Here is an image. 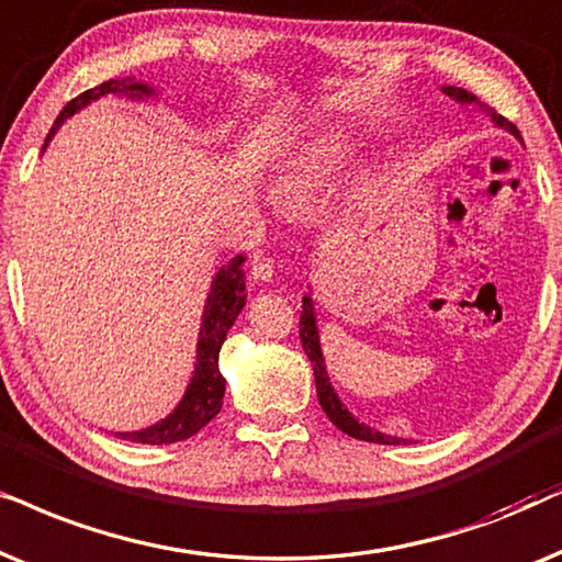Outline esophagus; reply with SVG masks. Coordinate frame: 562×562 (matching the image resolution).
<instances>
[{
  "label": "esophagus",
  "instance_id": "esophagus-1",
  "mask_svg": "<svg viewBox=\"0 0 562 562\" xmlns=\"http://www.w3.org/2000/svg\"><path fill=\"white\" fill-rule=\"evenodd\" d=\"M251 277L257 282H272L274 277V259L267 254H257L251 261Z\"/></svg>",
  "mask_w": 562,
  "mask_h": 562
}]
</instances>
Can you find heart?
<instances>
[{"mask_svg": "<svg viewBox=\"0 0 562 562\" xmlns=\"http://www.w3.org/2000/svg\"><path fill=\"white\" fill-rule=\"evenodd\" d=\"M344 161V148L336 140H324L305 159L297 164L295 171H290L282 182V190L290 194H305L313 192L331 177V171L339 169Z\"/></svg>", "mask_w": 562, "mask_h": 562, "instance_id": "obj_1", "label": "heart"}]
</instances>
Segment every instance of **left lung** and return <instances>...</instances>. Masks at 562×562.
<instances>
[{"label": "left lung", "instance_id": "obj_1", "mask_svg": "<svg viewBox=\"0 0 562 562\" xmlns=\"http://www.w3.org/2000/svg\"><path fill=\"white\" fill-rule=\"evenodd\" d=\"M445 94H450L452 100H458V102H462V104H477V108H483L485 112H488V115L493 117V123L501 125V128L512 131L514 136H519V131H516V125L512 123V120H506L504 115H498L496 110L488 108V104H483L473 92H468V89H462V87H445ZM301 341H303L305 355H308L311 364H313V375H316L318 403H321V408H324V414L328 416V422H331V424L336 426V429H341L344 434H349V437H355V439H362V442H375V445H401V442H406V439L387 437V434L372 431L370 426L359 424L357 418L351 416L349 411L341 406V401L336 398L334 387H331V383H328V378H326L324 355H321V344H318V331H316V318H313V303H311V297H303Z\"/></svg>", "mask_w": 562, "mask_h": 562}]
</instances>
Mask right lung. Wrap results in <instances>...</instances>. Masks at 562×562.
Listing matches in <instances>:
<instances>
[{"label":"right lung","mask_w":562,"mask_h":562,"mask_svg":"<svg viewBox=\"0 0 562 562\" xmlns=\"http://www.w3.org/2000/svg\"><path fill=\"white\" fill-rule=\"evenodd\" d=\"M110 92H128V94H151V89L146 85H136L133 79H110L102 81L100 87L87 89L79 97L66 104L61 115L56 117L54 128H50L46 144L54 136L58 125L64 123L66 117H71L74 112L85 108L97 97L110 94ZM46 148V146H43ZM241 261L244 257L238 254L231 261H226L215 274L211 295H207L205 313H203V328H200V341H198V364H194L192 383L187 387L184 398L175 408V414L164 418V422L148 426V429L140 431H125L117 434V437L131 439V442L140 445H175L184 442L198 434L207 422H213L218 416L223 406V393H226V380H223L218 370V351L226 341L228 328L234 326V321L244 308V274H241Z\"/></svg>","instance_id":"1"}]
</instances>
